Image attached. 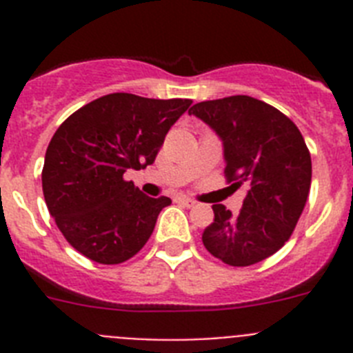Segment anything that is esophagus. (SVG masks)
Listing matches in <instances>:
<instances>
[{
	"mask_svg": "<svg viewBox=\"0 0 353 353\" xmlns=\"http://www.w3.org/2000/svg\"><path fill=\"white\" fill-rule=\"evenodd\" d=\"M176 201H179V203H182V205H185V207H194V205H196L194 199L185 198V196H179V198H176Z\"/></svg>",
	"mask_w": 353,
	"mask_h": 353,
	"instance_id": "obj_1",
	"label": "esophagus"
}]
</instances>
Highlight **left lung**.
Masks as SVG:
<instances>
[{"label": "left lung", "instance_id": "left-lung-1", "mask_svg": "<svg viewBox=\"0 0 353 353\" xmlns=\"http://www.w3.org/2000/svg\"><path fill=\"white\" fill-rule=\"evenodd\" d=\"M223 139L228 182L248 185L239 214L212 205L203 245L232 267H249L285 245L311 187V155L297 125L248 95L198 102L189 109Z\"/></svg>", "mask_w": 353, "mask_h": 353}]
</instances>
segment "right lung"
I'll return each mask as SVG.
<instances>
[{
  "label": "right lung",
  "instance_id": "right-lung-1",
  "mask_svg": "<svg viewBox=\"0 0 353 353\" xmlns=\"http://www.w3.org/2000/svg\"><path fill=\"white\" fill-rule=\"evenodd\" d=\"M191 104L109 93L58 127L46 152L42 191L56 226L83 256L123 263L148 242L171 199L143 194L123 173L154 164L168 130Z\"/></svg>",
  "mask_w": 353,
  "mask_h": 353
}]
</instances>
